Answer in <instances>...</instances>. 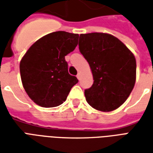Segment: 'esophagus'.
Wrapping results in <instances>:
<instances>
[{
    "instance_id": "esophagus-1",
    "label": "esophagus",
    "mask_w": 153,
    "mask_h": 153,
    "mask_svg": "<svg viewBox=\"0 0 153 153\" xmlns=\"http://www.w3.org/2000/svg\"><path fill=\"white\" fill-rule=\"evenodd\" d=\"M80 77H81V74L79 73L78 74H77V78H78V79H79V80L80 79Z\"/></svg>"
}]
</instances>
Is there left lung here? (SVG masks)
<instances>
[{
  "label": "left lung",
  "mask_w": 153,
  "mask_h": 153,
  "mask_svg": "<svg viewBox=\"0 0 153 153\" xmlns=\"http://www.w3.org/2000/svg\"><path fill=\"white\" fill-rule=\"evenodd\" d=\"M79 48L89 64L94 80L84 91L88 103L106 112L119 108L134 87V54L115 36L104 33L80 34Z\"/></svg>",
  "instance_id": "left-lung-1"
}]
</instances>
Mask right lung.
<instances>
[{
    "label": "right lung",
    "instance_id": "1",
    "mask_svg": "<svg viewBox=\"0 0 153 153\" xmlns=\"http://www.w3.org/2000/svg\"><path fill=\"white\" fill-rule=\"evenodd\" d=\"M79 34L58 31L43 36L29 47L21 59L19 70L28 97L42 107H55L66 100L78 83L68 72L65 56L78 45Z\"/></svg>",
    "mask_w": 153,
    "mask_h": 153
}]
</instances>
